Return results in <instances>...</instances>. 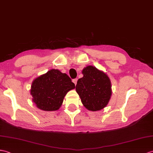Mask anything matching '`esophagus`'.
<instances>
[{"label": "esophagus", "mask_w": 153, "mask_h": 153, "mask_svg": "<svg viewBox=\"0 0 153 153\" xmlns=\"http://www.w3.org/2000/svg\"><path fill=\"white\" fill-rule=\"evenodd\" d=\"M77 79H73V82H74V84H75V85L77 84Z\"/></svg>", "instance_id": "esophagus-1"}]
</instances>
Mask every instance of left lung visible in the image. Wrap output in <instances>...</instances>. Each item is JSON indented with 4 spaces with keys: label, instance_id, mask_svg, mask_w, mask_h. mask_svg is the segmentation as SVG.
<instances>
[{
    "label": "left lung",
    "instance_id": "left-lung-1",
    "mask_svg": "<svg viewBox=\"0 0 153 153\" xmlns=\"http://www.w3.org/2000/svg\"><path fill=\"white\" fill-rule=\"evenodd\" d=\"M83 77L78 79L76 90L81 102L88 110L96 111L108 105L111 96V83L109 77L93 66L82 70Z\"/></svg>",
    "mask_w": 153,
    "mask_h": 153
}]
</instances>
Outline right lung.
<instances>
[{
  "label": "right lung",
  "instance_id": "right-lung-1",
  "mask_svg": "<svg viewBox=\"0 0 153 153\" xmlns=\"http://www.w3.org/2000/svg\"><path fill=\"white\" fill-rule=\"evenodd\" d=\"M74 88L75 85L66 74L52 69L33 81L30 94L38 108L56 111L61 106L67 93Z\"/></svg>",
  "mask_w": 153,
  "mask_h": 153
}]
</instances>
